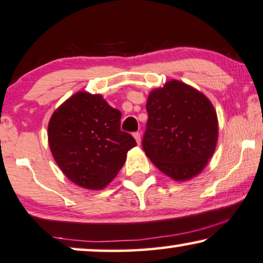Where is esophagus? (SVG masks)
<instances>
[{"label":"esophagus","instance_id":"obj_1","mask_svg":"<svg viewBox=\"0 0 263 263\" xmlns=\"http://www.w3.org/2000/svg\"><path fill=\"white\" fill-rule=\"evenodd\" d=\"M134 137H135L136 141H137L138 144H141V134H139V132H135Z\"/></svg>","mask_w":263,"mask_h":263}]
</instances>
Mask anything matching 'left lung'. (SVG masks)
<instances>
[{
    "instance_id": "left-lung-1",
    "label": "left lung",
    "mask_w": 263,
    "mask_h": 263,
    "mask_svg": "<svg viewBox=\"0 0 263 263\" xmlns=\"http://www.w3.org/2000/svg\"><path fill=\"white\" fill-rule=\"evenodd\" d=\"M148 122L142 139L146 156L176 180L198 174L214 153L218 119L207 97L172 80L150 92Z\"/></svg>"
}]
</instances>
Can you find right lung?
I'll return each instance as SVG.
<instances>
[{
	"instance_id": "add662e5",
	"label": "right lung",
	"mask_w": 263,
	"mask_h": 263,
	"mask_svg": "<svg viewBox=\"0 0 263 263\" xmlns=\"http://www.w3.org/2000/svg\"><path fill=\"white\" fill-rule=\"evenodd\" d=\"M120 110L101 95L78 92L54 111L48 138L65 176L79 186L102 189L117 176L135 138L120 128Z\"/></svg>"
}]
</instances>
